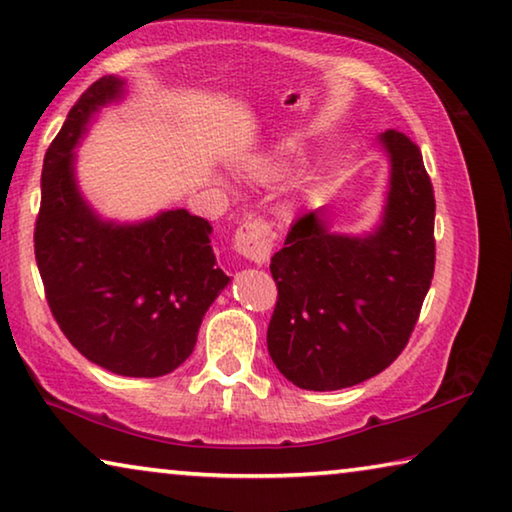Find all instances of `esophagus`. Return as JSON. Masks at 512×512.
<instances>
[{
	"mask_svg": "<svg viewBox=\"0 0 512 512\" xmlns=\"http://www.w3.org/2000/svg\"><path fill=\"white\" fill-rule=\"evenodd\" d=\"M272 247V231L263 219H249L235 231V249L251 263L265 265L272 256Z\"/></svg>",
	"mask_w": 512,
	"mask_h": 512,
	"instance_id": "34e87169",
	"label": "esophagus"
}]
</instances>
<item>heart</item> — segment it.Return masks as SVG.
<instances>
[{"instance_id": "obj_1", "label": "heart", "mask_w": 512, "mask_h": 512, "mask_svg": "<svg viewBox=\"0 0 512 512\" xmlns=\"http://www.w3.org/2000/svg\"><path fill=\"white\" fill-rule=\"evenodd\" d=\"M251 171H254V176L258 180H263V183H270V180H279V178L286 176L288 164L279 160V157H261V160L251 162Z\"/></svg>"}]
</instances>
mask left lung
<instances>
[{
  "instance_id": "1",
  "label": "left lung",
  "mask_w": 512,
  "mask_h": 512,
  "mask_svg": "<svg viewBox=\"0 0 512 512\" xmlns=\"http://www.w3.org/2000/svg\"><path fill=\"white\" fill-rule=\"evenodd\" d=\"M389 185L371 231L336 233L316 208L290 226L270 270L279 300L267 350L300 389L336 391L382 373L410 341L435 272V194L419 146L387 130Z\"/></svg>"
}]
</instances>
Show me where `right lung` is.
<instances>
[{"mask_svg": "<svg viewBox=\"0 0 512 512\" xmlns=\"http://www.w3.org/2000/svg\"><path fill=\"white\" fill-rule=\"evenodd\" d=\"M125 80L100 77L47 148L34 249L45 297L82 355L125 377H160L192 355L201 320L229 286L208 219L185 208L141 222L98 215L77 183L75 148Z\"/></svg>", "mask_w": 512, "mask_h": 512, "instance_id": "right-lung-1", "label": "right lung"}]
</instances>
